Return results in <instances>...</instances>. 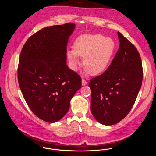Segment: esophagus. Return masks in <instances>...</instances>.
<instances>
[{
    "mask_svg": "<svg viewBox=\"0 0 156 156\" xmlns=\"http://www.w3.org/2000/svg\"><path fill=\"white\" fill-rule=\"evenodd\" d=\"M87 81H86L84 79H82V80H81V84H82V85H83V86H85V85H86V84H87Z\"/></svg>",
    "mask_w": 156,
    "mask_h": 156,
    "instance_id": "34e87169",
    "label": "esophagus"
}]
</instances>
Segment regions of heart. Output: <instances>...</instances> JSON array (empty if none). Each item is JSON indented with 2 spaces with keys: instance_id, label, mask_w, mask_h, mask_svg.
<instances>
[{
  "instance_id": "obj_1",
  "label": "heart",
  "mask_w": 156,
  "mask_h": 156,
  "mask_svg": "<svg viewBox=\"0 0 156 156\" xmlns=\"http://www.w3.org/2000/svg\"><path fill=\"white\" fill-rule=\"evenodd\" d=\"M115 49V42L111 37L99 34H84L75 40L73 49H69L66 55L73 70L78 69L80 64L78 56H80L83 57L84 72L98 75L107 69Z\"/></svg>"
}]
</instances>
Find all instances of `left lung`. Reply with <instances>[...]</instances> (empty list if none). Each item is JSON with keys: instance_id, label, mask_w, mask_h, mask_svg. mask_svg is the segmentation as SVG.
<instances>
[{"instance_id": "obj_1", "label": "left lung", "mask_w": 156, "mask_h": 156, "mask_svg": "<svg viewBox=\"0 0 156 156\" xmlns=\"http://www.w3.org/2000/svg\"><path fill=\"white\" fill-rule=\"evenodd\" d=\"M119 48L108 69L89 83L91 110L104 125L123 119L134 105L141 87L142 63L138 51L122 33H117Z\"/></svg>"}]
</instances>
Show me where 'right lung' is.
<instances>
[{
	"instance_id": "obj_1",
	"label": "right lung",
	"mask_w": 156,
	"mask_h": 156,
	"mask_svg": "<svg viewBox=\"0 0 156 156\" xmlns=\"http://www.w3.org/2000/svg\"><path fill=\"white\" fill-rule=\"evenodd\" d=\"M66 23L44 28L21 50L18 67L21 91L33 114L55 123L67 113L81 78L66 65V46L75 28Z\"/></svg>"
}]
</instances>
